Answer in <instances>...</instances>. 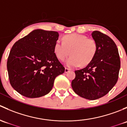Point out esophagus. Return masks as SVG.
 Here are the masks:
<instances>
[{
    "instance_id": "esophagus-1",
    "label": "esophagus",
    "mask_w": 127,
    "mask_h": 127,
    "mask_svg": "<svg viewBox=\"0 0 127 127\" xmlns=\"http://www.w3.org/2000/svg\"><path fill=\"white\" fill-rule=\"evenodd\" d=\"M70 71V69H69V68H67V67H66V68H65V71H64V72H65V73H67V72H68L69 71Z\"/></svg>"
}]
</instances>
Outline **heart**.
Masks as SVG:
<instances>
[{"label":"heart","instance_id":"1","mask_svg":"<svg viewBox=\"0 0 127 127\" xmlns=\"http://www.w3.org/2000/svg\"><path fill=\"white\" fill-rule=\"evenodd\" d=\"M63 42L57 40L55 43L54 52L59 60L63 61L70 54L66 61L68 67H78L88 64L95 56L97 44L95 40L83 34L73 33L63 37Z\"/></svg>","mask_w":127,"mask_h":127}]
</instances>
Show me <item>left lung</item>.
I'll list each match as a JSON object with an SVG mask.
<instances>
[{"label": "left lung", "instance_id": "8db88e82", "mask_svg": "<svg viewBox=\"0 0 127 127\" xmlns=\"http://www.w3.org/2000/svg\"><path fill=\"white\" fill-rule=\"evenodd\" d=\"M92 35L97 44L96 53L85 68L75 71L71 85L77 95L95 100L106 95L116 85L120 60L117 46L111 38L98 31H93Z\"/></svg>", "mask_w": 127, "mask_h": 127}]
</instances>
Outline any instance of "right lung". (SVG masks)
Returning <instances> with one entry per match:
<instances>
[{
  "label": "right lung",
  "instance_id": "right-lung-1",
  "mask_svg": "<svg viewBox=\"0 0 127 127\" xmlns=\"http://www.w3.org/2000/svg\"><path fill=\"white\" fill-rule=\"evenodd\" d=\"M56 31H32L15 42L7 60V70L11 87L30 98L48 94L55 79L65 68L54 52L58 39Z\"/></svg>",
  "mask_w": 127,
  "mask_h": 127
}]
</instances>
